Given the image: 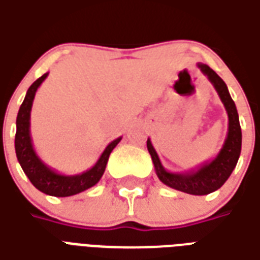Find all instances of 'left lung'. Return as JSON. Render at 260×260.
I'll use <instances>...</instances> for the list:
<instances>
[{
    "label": "left lung",
    "mask_w": 260,
    "mask_h": 260,
    "mask_svg": "<svg viewBox=\"0 0 260 260\" xmlns=\"http://www.w3.org/2000/svg\"><path fill=\"white\" fill-rule=\"evenodd\" d=\"M198 68L201 69L202 74L207 76L209 82L216 89L229 115V131H227V136L220 152L213 160L205 161L195 169L188 170L184 173H171L163 167L150 139H147V150L152 156V161L154 164L158 180L161 181L164 185L177 191L189 193V195H207L210 192L217 191L218 188L229 180L233 170L235 169L241 154L242 134H241L240 118H238L235 103L230 96L229 89L224 83V80L209 65L199 62Z\"/></svg>",
    "instance_id": "8db88e82"
}]
</instances>
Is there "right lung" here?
I'll list each match as a JSON object with an SVG mask.
<instances>
[{"mask_svg":"<svg viewBox=\"0 0 260 260\" xmlns=\"http://www.w3.org/2000/svg\"><path fill=\"white\" fill-rule=\"evenodd\" d=\"M47 74L40 76L36 82H33L31 86L26 91L25 100L19 108V113L16 117V135H15V152L23 173L27 175L33 185L39 191L50 196L57 198H65L89 189L94 186L100 181L104 174V170L107 166L110 153L119 143L122 138H117L115 141L110 142L107 147L104 149L102 156L99 157L96 164L91 169L86 170L80 174L65 175L59 174L55 170L48 167L42 158L37 156L36 150L33 147L30 136V111L33 106V100L36 96L37 89L40 87L44 79L47 78Z\"/></svg>","mask_w":260,"mask_h":260,"instance_id":"1","label":"right lung"}]
</instances>
